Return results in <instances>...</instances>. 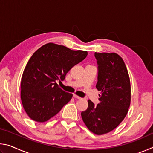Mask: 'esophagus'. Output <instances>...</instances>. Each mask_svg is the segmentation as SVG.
I'll return each mask as SVG.
<instances>
[{
  "instance_id": "1",
  "label": "esophagus",
  "mask_w": 153,
  "mask_h": 153,
  "mask_svg": "<svg viewBox=\"0 0 153 153\" xmlns=\"http://www.w3.org/2000/svg\"><path fill=\"white\" fill-rule=\"evenodd\" d=\"M74 97L75 98H77V99H82L81 97H79V96L76 95V94H74Z\"/></svg>"
}]
</instances>
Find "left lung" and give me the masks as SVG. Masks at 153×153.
Here are the masks:
<instances>
[{"mask_svg": "<svg viewBox=\"0 0 153 153\" xmlns=\"http://www.w3.org/2000/svg\"><path fill=\"white\" fill-rule=\"evenodd\" d=\"M98 63L97 88L101 91L100 103L88 107L81 113L85 125L97 135L110 132L126 117L131 102V86L128 69L117 53H95Z\"/></svg>", "mask_w": 153, "mask_h": 153, "instance_id": "obj_1", "label": "left lung"}]
</instances>
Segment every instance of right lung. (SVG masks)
<instances>
[{"instance_id": "obj_1", "label": "right lung", "mask_w": 153, "mask_h": 153, "mask_svg": "<svg viewBox=\"0 0 153 153\" xmlns=\"http://www.w3.org/2000/svg\"><path fill=\"white\" fill-rule=\"evenodd\" d=\"M88 52L47 43L38 48L25 66L21 82V99L27 115L45 122L69 102L73 94L62 90L56 81L86 57Z\"/></svg>"}]
</instances>
